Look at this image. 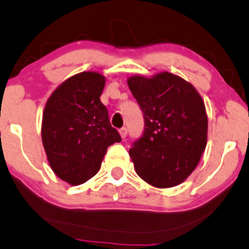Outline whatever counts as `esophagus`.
Returning a JSON list of instances; mask_svg holds the SVG:
<instances>
[{"label": "esophagus", "instance_id": "esophagus-1", "mask_svg": "<svg viewBox=\"0 0 249 249\" xmlns=\"http://www.w3.org/2000/svg\"><path fill=\"white\" fill-rule=\"evenodd\" d=\"M120 135H121L122 139H124L125 136H127V128H121V129H120Z\"/></svg>", "mask_w": 249, "mask_h": 249}]
</instances>
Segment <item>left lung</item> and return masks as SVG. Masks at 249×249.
I'll return each instance as SVG.
<instances>
[{
  "label": "left lung",
  "mask_w": 249,
  "mask_h": 249,
  "mask_svg": "<svg viewBox=\"0 0 249 249\" xmlns=\"http://www.w3.org/2000/svg\"><path fill=\"white\" fill-rule=\"evenodd\" d=\"M128 87L145 119V130L129 156L136 173L159 189L183 183L198 165L207 146L208 116L191 83L160 72L132 76Z\"/></svg>",
  "instance_id": "obj_1"
}]
</instances>
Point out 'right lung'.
I'll return each instance as SVG.
<instances>
[{
	"mask_svg": "<svg viewBox=\"0 0 249 249\" xmlns=\"http://www.w3.org/2000/svg\"><path fill=\"white\" fill-rule=\"evenodd\" d=\"M104 84L103 74L81 72L61 83L45 106L42 145L53 172L70 185L92 178L107 148L121 141L100 100Z\"/></svg>",
	"mask_w": 249,
	"mask_h": 249,
	"instance_id": "1",
	"label": "right lung"
}]
</instances>
